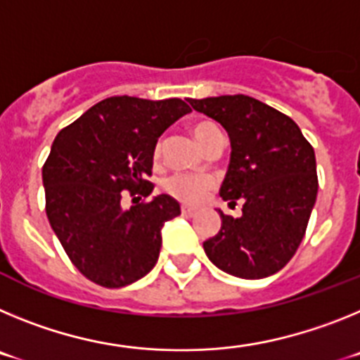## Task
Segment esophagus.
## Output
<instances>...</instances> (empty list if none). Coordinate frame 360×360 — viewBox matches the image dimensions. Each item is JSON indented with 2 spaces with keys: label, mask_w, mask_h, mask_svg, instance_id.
<instances>
[{
  "label": "esophagus",
  "mask_w": 360,
  "mask_h": 360,
  "mask_svg": "<svg viewBox=\"0 0 360 360\" xmlns=\"http://www.w3.org/2000/svg\"><path fill=\"white\" fill-rule=\"evenodd\" d=\"M182 214H195V207H189V205H182Z\"/></svg>",
  "instance_id": "esophagus-1"
}]
</instances>
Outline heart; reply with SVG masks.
<instances>
[{"label": "heart", "mask_w": 360, "mask_h": 360, "mask_svg": "<svg viewBox=\"0 0 360 360\" xmlns=\"http://www.w3.org/2000/svg\"><path fill=\"white\" fill-rule=\"evenodd\" d=\"M191 133L196 139L203 149L207 148L211 142L219 139L221 131L212 120H196L191 124ZM162 149V142L157 146V155ZM212 187V180L207 176H196V174H174V176L165 180V191L171 196H174L180 202L196 203L205 196L209 189Z\"/></svg>", "instance_id": "b5f03b06"}]
</instances>
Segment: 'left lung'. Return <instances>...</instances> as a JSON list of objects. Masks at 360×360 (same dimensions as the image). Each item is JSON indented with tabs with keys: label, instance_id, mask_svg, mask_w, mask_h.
Wrapping results in <instances>:
<instances>
[{
	"label": "left lung",
	"instance_id": "1",
	"mask_svg": "<svg viewBox=\"0 0 360 360\" xmlns=\"http://www.w3.org/2000/svg\"><path fill=\"white\" fill-rule=\"evenodd\" d=\"M231 139V164L219 196L240 218L219 212L221 229L203 241L207 257L227 274L262 279L287 265L307 232L317 198L316 153L297 124L249 95L189 98Z\"/></svg>",
	"mask_w": 360,
	"mask_h": 360
}]
</instances>
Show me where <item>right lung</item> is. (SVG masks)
Returning <instances> with one entry per match:
<instances>
[{
    "label": "right lung",
    "mask_w": 360,
    "mask_h": 360,
    "mask_svg": "<svg viewBox=\"0 0 360 360\" xmlns=\"http://www.w3.org/2000/svg\"><path fill=\"white\" fill-rule=\"evenodd\" d=\"M182 98H104L57 133L43 165L46 216L70 262L84 278L120 288L144 278L162 247V227L180 214L153 193L158 136L189 113ZM135 195L129 210L123 191Z\"/></svg>",
    "instance_id": "add662e5"
}]
</instances>
